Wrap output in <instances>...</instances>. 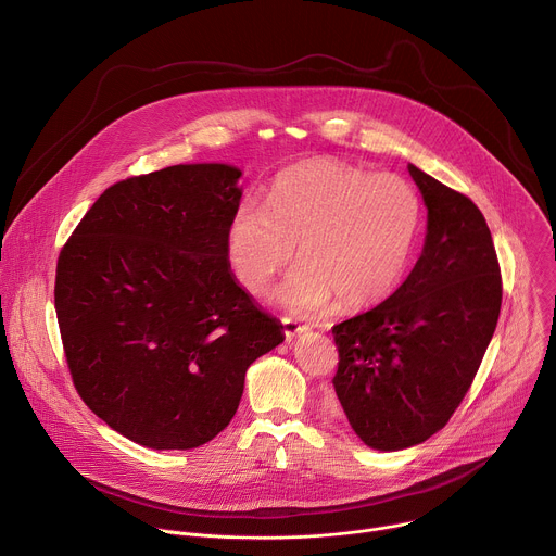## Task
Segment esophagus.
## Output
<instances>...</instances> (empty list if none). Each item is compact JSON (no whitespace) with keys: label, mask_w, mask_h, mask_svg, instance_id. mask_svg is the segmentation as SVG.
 <instances>
[{"label":"esophagus","mask_w":556,"mask_h":556,"mask_svg":"<svg viewBox=\"0 0 556 556\" xmlns=\"http://www.w3.org/2000/svg\"><path fill=\"white\" fill-rule=\"evenodd\" d=\"M281 327L286 338H294L307 329V325H301L296 318H290V316H281Z\"/></svg>","instance_id":"1"}]
</instances>
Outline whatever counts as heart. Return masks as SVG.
Masks as SVG:
<instances>
[{
  "label": "heart",
  "instance_id": "b5f03b06",
  "mask_svg": "<svg viewBox=\"0 0 556 556\" xmlns=\"http://www.w3.org/2000/svg\"><path fill=\"white\" fill-rule=\"evenodd\" d=\"M421 223V201L397 174H371L333 159L281 169L268 203L244 201L227 227V260L242 288L260 294L294 255L303 260L277 299L316 314L331 299L355 309L397 286Z\"/></svg>",
  "mask_w": 556,
  "mask_h": 556
}]
</instances>
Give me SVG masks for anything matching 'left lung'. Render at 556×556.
Listing matches in <instances>:
<instances>
[{
	"label": "left lung",
	"mask_w": 556,
	"mask_h": 556,
	"mask_svg": "<svg viewBox=\"0 0 556 556\" xmlns=\"http://www.w3.org/2000/svg\"><path fill=\"white\" fill-rule=\"evenodd\" d=\"M408 172L428 207L424 253L384 303L331 327L340 408L353 432L382 452L445 428L471 389L502 305L482 212L413 163Z\"/></svg>",
	"instance_id": "1"
}]
</instances>
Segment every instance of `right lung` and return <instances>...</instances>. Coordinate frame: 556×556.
Segmentation results:
<instances>
[{
  "label": "right lung",
  "mask_w": 556,
  "mask_h": 556,
  "mask_svg": "<svg viewBox=\"0 0 556 556\" xmlns=\"http://www.w3.org/2000/svg\"><path fill=\"white\" fill-rule=\"evenodd\" d=\"M240 176L197 163L119 180L61 249L54 305L74 387L139 445L212 441L240 406L247 368L283 342L229 268Z\"/></svg>",
  "instance_id": "right-lung-1"
}]
</instances>
